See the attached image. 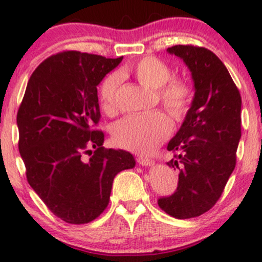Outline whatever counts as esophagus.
Listing matches in <instances>:
<instances>
[{"instance_id":"34e87169","label":"esophagus","mask_w":262,"mask_h":262,"mask_svg":"<svg viewBox=\"0 0 262 262\" xmlns=\"http://www.w3.org/2000/svg\"><path fill=\"white\" fill-rule=\"evenodd\" d=\"M137 162L142 166H149L153 163V160L149 157H144V156H138L137 157Z\"/></svg>"}]
</instances>
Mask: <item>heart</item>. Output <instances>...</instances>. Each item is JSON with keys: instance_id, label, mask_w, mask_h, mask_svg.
<instances>
[{"instance_id": "b5f03b06", "label": "heart", "mask_w": 262, "mask_h": 262, "mask_svg": "<svg viewBox=\"0 0 262 262\" xmlns=\"http://www.w3.org/2000/svg\"><path fill=\"white\" fill-rule=\"evenodd\" d=\"M132 75L139 83L156 90L158 102L178 123L185 120L194 102L191 81L172 76L170 66L157 57H143L119 73H110L99 87V99L105 113L113 114L118 107V91L121 77ZM172 130V123L165 113L129 115L113 128V141L118 147L133 152H150L162 143Z\"/></svg>"}]
</instances>
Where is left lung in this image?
I'll return each mask as SVG.
<instances>
[{"instance_id": "1", "label": "left lung", "mask_w": 262, "mask_h": 262, "mask_svg": "<svg viewBox=\"0 0 262 262\" xmlns=\"http://www.w3.org/2000/svg\"><path fill=\"white\" fill-rule=\"evenodd\" d=\"M167 50L191 71L195 97L167 146L173 153L167 165L180 171L178 189L157 203L168 215L189 219L212 209L236 167L242 101L228 70L212 50L192 44Z\"/></svg>"}]
</instances>
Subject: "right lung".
Segmentation results:
<instances>
[{"instance_id": "1", "label": "right lung", "mask_w": 262, "mask_h": 262, "mask_svg": "<svg viewBox=\"0 0 262 262\" xmlns=\"http://www.w3.org/2000/svg\"><path fill=\"white\" fill-rule=\"evenodd\" d=\"M121 59L77 50L50 55L33 72L18 106L26 179L66 223L96 219L109 204L116 173L136 165L126 150L102 147L105 134L97 129V84Z\"/></svg>"}]
</instances>
